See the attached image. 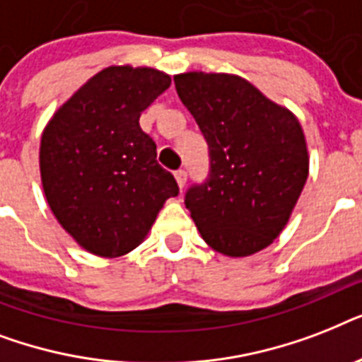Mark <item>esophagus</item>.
<instances>
[{
  "label": "esophagus",
  "mask_w": 362,
  "mask_h": 362,
  "mask_svg": "<svg viewBox=\"0 0 362 362\" xmlns=\"http://www.w3.org/2000/svg\"><path fill=\"white\" fill-rule=\"evenodd\" d=\"M175 178H176V184H178V187H180V189H184V186H186V180H187L186 170H176Z\"/></svg>",
  "instance_id": "esophagus-1"
}]
</instances>
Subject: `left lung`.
Returning <instances> with one entry per match:
<instances>
[{
    "mask_svg": "<svg viewBox=\"0 0 362 362\" xmlns=\"http://www.w3.org/2000/svg\"><path fill=\"white\" fill-rule=\"evenodd\" d=\"M178 98L210 148V178L186 193L203 240L227 257H247L280 237L308 178L298 118L231 73L175 75Z\"/></svg>",
    "mask_w": 362,
    "mask_h": 362,
    "instance_id": "8db88e82",
    "label": "left lung"
}]
</instances>
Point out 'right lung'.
I'll list each match as a JSON object with an SVG mask.
<instances>
[{
	"instance_id": "obj_1",
	"label": "right lung",
	"mask_w": 362,
	"mask_h": 362,
	"mask_svg": "<svg viewBox=\"0 0 362 362\" xmlns=\"http://www.w3.org/2000/svg\"><path fill=\"white\" fill-rule=\"evenodd\" d=\"M170 86L153 67L109 65L88 78L45 125L39 170L58 223L86 252L120 257L152 229L178 184L156 159L141 112Z\"/></svg>"
}]
</instances>
